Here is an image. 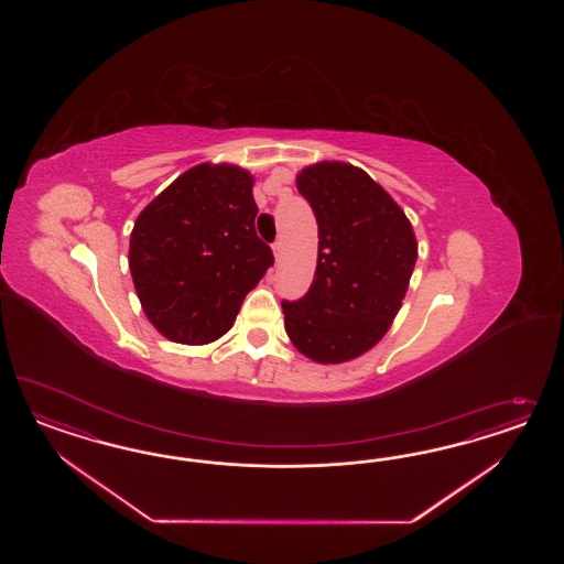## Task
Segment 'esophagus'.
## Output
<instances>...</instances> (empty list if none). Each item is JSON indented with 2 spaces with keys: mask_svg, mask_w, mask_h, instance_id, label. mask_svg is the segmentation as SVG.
Masks as SVG:
<instances>
[{
  "mask_svg": "<svg viewBox=\"0 0 564 564\" xmlns=\"http://www.w3.org/2000/svg\"><path fill=\"white\" fill-rule=\"evenodd\" d=\"M273 254L276 260H281V257H283V241H281V239H276V241H274Z\"/></svg>",
  "mask_w": 564,
  "mask_h": 564,
  "instance_id": "34e87169",
  "label": "esophagus"
}]
</instances>
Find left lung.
<instances>
[{
	"instance_id": "left-lung-1",
	"label": "left lung",
	"mask_w": 564,
	"mask_h": 564,
	"mask_svg": "<svg viewBox=\"0 0 564 564\" xmlns=\"http://www.w3.org/2000/svg\"><path fill=\"white\" fill-rule=\"evenodd\" d=\"M295 184L318 223V262L306 295L281 302L285 330L306 358L341 364L391 328L417 243L401 206L359 167L323 161L300 171Z\"/></svg>"
}]
</instances>
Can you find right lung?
Listing matches in <instances>:
<instances>
[{
	"label": "right lung",
	"mask_w": 564,
	"mask_h": 564,
	"mask_svg": "<svg viewBox=\"0 0 564 564\" xmlns=\"http://www.w3.org/2000/svg\"><path fill=\"white\" fill-rule=\"evenodd\" d=\"M252 186L250 171L203 163L138 215L130 273L147 318L170 341H217L273 267V250L254 229Z\"/></svg>",
	"instance_id": "right-lung-1"
}]
</instances>
